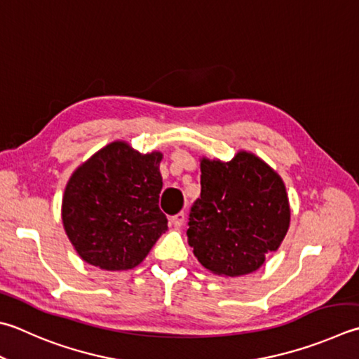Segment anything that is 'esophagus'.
Masks as SVG:
<instances>
[{
	"mask_svg": "<svg viewBox=\"0 0 359 359\" xmlns=\"http://www.w3.org/2000/svg\"><path fill=\"white\" fill-rule=\"evenodd\" d=\"M184 212H180V214H177V215H173V217L170 219V222H172V225L175 226V228H181L182 225H184Z\"/></svg>",
	"mask_w": 359,
	"mask_h": 359,
	"instance_id": "1",
	"label": "esophagus"
}]
</instances>
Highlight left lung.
<instances>
[{
  "mask_svg": "<svg viewBox=\"0 0 359 359\" xmlns=\"http://www.w3.org/2000/svg\"><path fill=\"white\" fill-rule=\"evenodd\" d=\"M200 170L201 194L187 228L195 258L220 276L256 272L289 229L285 182L267 162L245 150L228 162L203 156Z\"/></svg>",
  "mask_w": 359,
  "mask_h": 359,
  "instance_id": "1",
  "label": "left lung"
}]
</instances>
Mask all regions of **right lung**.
<instances>
[{
    "instance_id": "add662e5",
    "label": "right lung",
    "mask_w": 359,
    "mask_h": 359,
    "mask_svg": "<svg viewBox=\"0 0 359 359\" xmlns=\"http://www.w3.org/2000/svg\"><path fill=\"white\" fill-rule=\"evenodd\" d=\"M161 151L140 153L114 140L84 161L67 182L62 223L79 258L109 272L147 258L167 229L159 209Z\"/></svg>"
}]
</instances>
